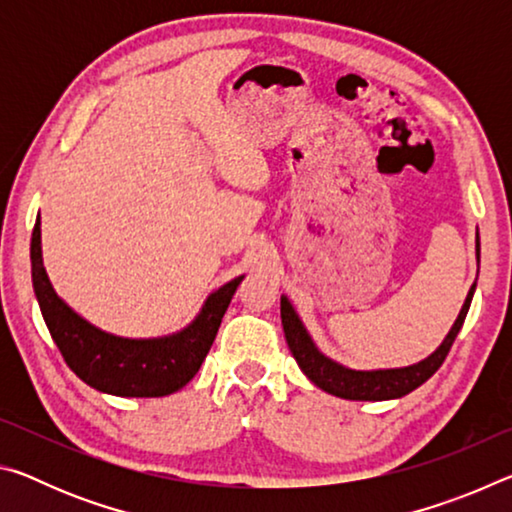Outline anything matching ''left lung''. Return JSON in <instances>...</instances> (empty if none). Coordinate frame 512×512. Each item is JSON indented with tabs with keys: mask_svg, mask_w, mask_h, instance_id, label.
Wrapping results in <instances>:
<instances>
[{
	"mask_svg": "<svg viewBox=\"0 0 512 512\" xmlns=\"http://www.w3.org/2000/svg\"><path fill=\"white\" fill-rule=\"evenodd\" d=\"M479 257H481V244H479V235H476V262H479ZM474 289L476 284H472V289L467 293V298L461 307V314H458V318L454 320V325L445 336V341L438 345V350L431 352L427 359L404 368H384V370L345 368L334 359L325 357V354L316 348V343L311 341L309 332L305 329V325H302L300 316L296 314V309H293L287 296H282L280 300V316H282L284 336H287L293 359L298 361L300 370L305 372V375L314 381L318 388H323V391L329 395L343 397V400H361V402L397 400V397L409 395L411 391H415V388L422 386L433 372L443 366L449 348H452V343L456 341V336L465 323L467 309L472 305Z\"/></svg>",
	"mask_w": 512,
	"mask_h": 512,
	"instance_id": "8db88e82",
	"label": "left lung"
}]
</instances>
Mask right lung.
I'll use <instances>...</instances> for the list:
<instances>
[{
	"mask_svg": "<svg viewBox=\"0 0 512 512\" xmlns=\"http://www.w3.org/2000/svg\"><path fill=\"white\" fill-rule=\"evenodd\" d=\"M31 277L42 318L76 377L117 397H164L183 388L205 361L244 275L210 293L185 329L160 339H124L94 327L58 298L42 264L40 214L31 237Z\"/></svg>",
	"mask_w": 512,
	"mask_h": 512,
	"instance_id": "1",
	"label": "right lung"
}]
</instances>
